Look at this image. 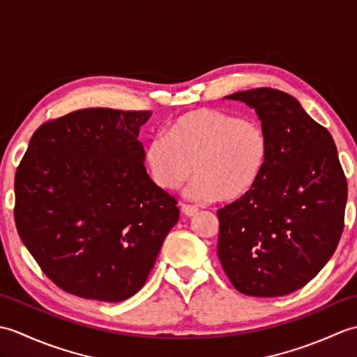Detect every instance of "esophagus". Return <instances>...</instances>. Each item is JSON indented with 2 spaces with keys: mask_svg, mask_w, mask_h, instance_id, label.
<instances>
[{
  "mask_svg": "<svg viewBox=\"0 0 357 357\" xmlns=\"http://www.w3.org/2000/svg\"><path fill=\"white\" fill-rule=\"evenodd\" d=\"M181 211H183V215H185L187 218H192L195 215H198V208L196 207H190V206H183V208H181Z\"/></svg>",
  "mask_w": 357,
  "mask_h": 357,
  "instance_id": "esophagus-1",
  "label": "esophagus"
}]
</instances>
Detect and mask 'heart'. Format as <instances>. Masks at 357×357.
<instances>
[{"label": "heart", "mask_w": 357, "mask_h": 357, "mask_svg": "<svg viewBox=\"0 0 357 357\" xmlns=\"http://www.w3.org/2000/svg\"><path fill=\"white\" fill-rule=\"evenodd\" d=\"M146 165L165 192L179 190L195 173L188 198L238 201L259 183L268 161V138L255 119L213 109L187 112L146 147Z\"/></svg>", "instance_id": "obj_1"}]
</instances>
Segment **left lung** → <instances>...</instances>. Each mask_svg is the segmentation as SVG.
<instances>
[{
	"instance_id": "left-lung-1",
	"label": "left lung",
	"mask_w": 357,
	"mask_h": 357,
	"mask_svg": "<svg viewBox=\"0 0 357 357\" xmlns=\"http://www.w3.org/2000/svg\"><path fill=\"white\" fill-rule=\"evenodd\" d=\"M225 98L255 109L268 161L252 192L218 210L219 261L241 293H293L330 261L344 230L348 188L337 149L291 95L259 87Z\"/></svg>"
}]
</instances>
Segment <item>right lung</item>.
I'll return each mask as SVG.
<instances>
[{"label": "right lung", "instance_id": "add662e5", "mask_svg": "<svg viewBox=\"0 0 357 357\" xmlns=\"http://www.w3.org/2000/svg\"><path fill=\"white\" fill-rule=\"evenodd\" d=\"M151 112L82 109L33 133L15 173V225L44 275L64 291L119 302L138 293L176 199L144 167L139 128Z\"/></svg>", "mask_w": 357, "mask_h": 357}]
</instances>
